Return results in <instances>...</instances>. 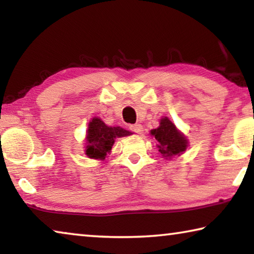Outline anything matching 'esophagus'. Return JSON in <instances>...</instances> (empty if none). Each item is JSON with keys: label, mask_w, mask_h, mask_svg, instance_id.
Instances as JSON below:
<instances>
[{"label": "esophagus", "mask_w": 254, "mask_h": 254, "mask_svg": "<svg viewBox=\"0 0 254 254\" xmlns=\"http://www.w3.org/2000/svg\"><path fill=\"white\" fill-rule=\"evenodd\" d=\"M130 130L134 133H137V134H141L143 131V127L141 124H134V126H130Z\"/></svg>", "instance_id": "34e87169"}]
</instances>
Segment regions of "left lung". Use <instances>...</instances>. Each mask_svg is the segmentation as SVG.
Listing matches in <instances>:
<instances>
[{
  "mask_svg": "<svg viewBox=\"0 0 254 254\" xmlns=\"http://www.w3.org/2000/svg\"><path fill=\"white\" fill-rule=\"evenodd\" d=\"M151 134L157 140L159 152L167 159L180 156L188 147L186 136L166 117L160 120V126L151 130Z\"/></svg>",
  "mask_w": 254,
  "mask_h": 254,
  "instance_id": "1",
  "label": "left lung"
}]
</instances>
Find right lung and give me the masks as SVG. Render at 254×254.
<instances>
[{"label":"right lung","instance_id":"1","mask_svg":"<svg viewBox=\"0 0 254 254\" xmlns=\"http://www.w3.org/2000/svg\"><path fill=\"white\" fill-rule=\"evenodd\" d=\"M86 133V156L101 160L105 159L106 154L111 152L117 137L132 134L130 131L124 130L121 127H107L98 118L91 120Z\"/></svg>","mask_w":254,"mask_h":254}]
</instances>
